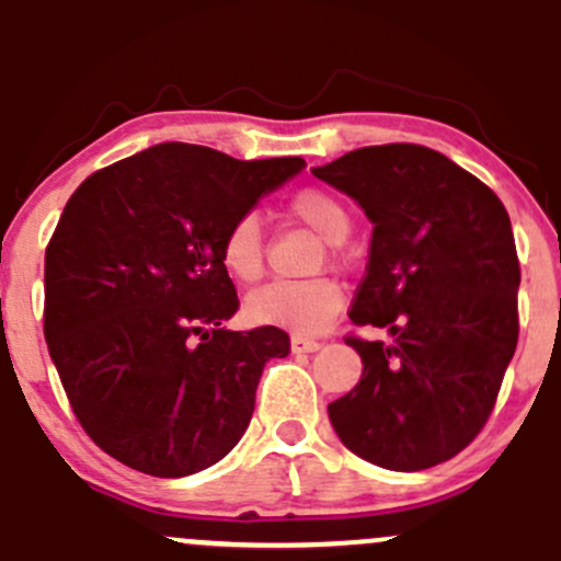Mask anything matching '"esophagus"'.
<instances>
[{"mask_svg": "<svg viewBox=\"0 0 561 561\" xmlns=\"http://www.w3.org/2000/svg\"><path fill=\"white\" fill-rule=\"evenodd\" d=\"M290 347H293V353H314V351H320V347H323V342L309 340V336H293Z\"/></svg>", "mask_w": 561, "mask_h": 561, "instance_id": "obj_1", "label": "esophagus"}]
</instances>
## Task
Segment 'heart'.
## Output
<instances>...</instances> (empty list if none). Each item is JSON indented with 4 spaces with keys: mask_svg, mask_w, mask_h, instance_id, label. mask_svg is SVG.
I'll list each match as a JSON object with an SVG mask.
<instances>
[{
    "mask_svg": "<svg viewBox=\"0 0 561 561\" xmlns=\"http://www.w3.org/2000/svg\"><path fill=\"white\" fill-rule=\"evenodd\" d=\"M290 216L307 225L314 236L336 247L351 236V210L340 197L323 188H304L290 199ZM221 265L238 282H257L265 268L263 225L257 214H243L230 225L221 241ZM342 309L336 282H274L247 298V314L254 323L279 325L296 334H320Z\"/></svg>",
    "mask_w": 561,
    "mask_h": 561,
    "instance_id": "obj_1",
    "label": "heart"
}]
</instances>
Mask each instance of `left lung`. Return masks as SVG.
<instances>
[{
  "instance_id": "obj_1",
  "label": "left lung",
  "mask_w": 561,
  "mask_h": 561,
  "mask_svg": "<svg viewBox=\"0 0 561 561\" xmlns=\"http://www.w3.org/2000/svg\"><path fill=\"white\" fill-rule=\"evenodd\" d=\"M373 221L347 336L362 380L329 405L340 442L391 471L455 458L488 422L518 345L520 268L502 199L422 145L351 150L312 170Z\"/></svg>"
}]
</instances>
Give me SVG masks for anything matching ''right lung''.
<instances>
[{
  "label": "right lung",
  "mask_w": 561,
  "mask_h": 561,
  "mask_svg": "<svg viewBox=\"0 0 561 561\" xmlns=\"http://www.w3.org/2000/svg\"><path fill=\"white\" fill-rule=\"evenodd\" d=\"M304 167L164 142L68 199L46 249L43 331L76 419L114 460L175 480L241 442L265 362L290 336L225 329L238 296L221 241Z\"/></svg>",
  "instance_id": "obj_1"
}]
</instances>
